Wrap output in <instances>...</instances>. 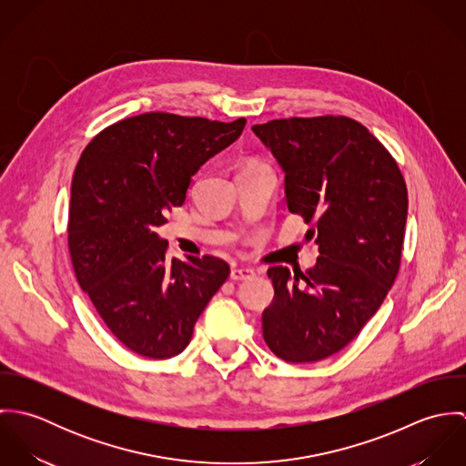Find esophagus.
Wrapping results in <instances>:
<instances>
[{
	"label": "esophagus",
	"instance_id": "esophagus-1",
	"mask_svg": "<svg viewBox=\"0 0 466 466\" xmlns=\"http://www.w3.org/2000/svg\"><path fill=\"white\" fill-rule=\"evenodd\" d=\"M229 278H231L233 281H248V279H253V278H255V270H253V268H246V267L231 268Z\"/></svg>",
	"mask_w": 466,
	"mask_h": 466
}]
</instances>
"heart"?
<instances>
[{
  "label": "heart",
  "instance_id": "1",
  "mask_svg": "<svg viewBox=\"0 0 466 466\" xmlns=\"http://www.w3.org/2000/svg\"><path fill=\"white\" fill-rule=\"evenodd\" d=\"M249 167H257V165H249Z\"/></svg>",
  "mask_w": 466,
  "mask_h": 466
}]
</instances>
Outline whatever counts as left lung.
Listing matches in <instances>:
<instances>
[{
    "label": "left lung",
    "instance_id": "1",
    "mask_svg": "<svg viewBox=\"0 0 466 466\" xmlns=\"http://www.w3.org/2000/svg\"><path fill=\"white\" fill-rule=\"evenodd\" d=\"M253 133L285 172L289 211L319 246L305 272L267 270L274 299L264 339L287 362L323 360L359 335L397 279L407 187L390 150L353 118L270 120Z\"/></svg>",
    "mask_w": 466,
    "mask_h": 466
}]
</instances>
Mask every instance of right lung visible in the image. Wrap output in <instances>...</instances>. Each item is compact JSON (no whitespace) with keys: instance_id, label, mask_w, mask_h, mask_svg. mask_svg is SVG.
<instances>
[{"instance_id":"add662e5","label":"right lung","mask_w":466,"mask_h":466,"mask_svg":"<svg viewBox=\"0 0 466 466\" xmlns=\"http://www.w3.org/2000/svg\"><path fill=\"white\" fill-rule=\"evenodd\" d=\"M246 118L145 113L96 134L71 181L67 248L78 285L111 333L134 353H181L229 276L215 257L167 260L156 228L181 206L192 176L231 145Z\"/></svg>"}]
</instances>
